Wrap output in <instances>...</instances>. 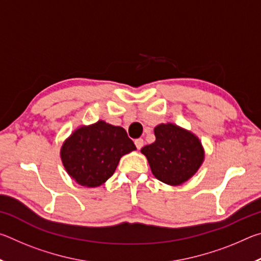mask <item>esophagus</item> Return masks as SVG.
Here are the masks:
<instances>
[{
    "label": "esophagus",
    "instance_id": "1",
    "mask_svg": "<svg viewBox=\"0 0 261 261\" xmlns=\"http://www.w3.org/2000/svg\"><path fill=\"white\" fill-rule=\"evenodd\" d=\"M135 145H136V147H137V148L140 149L141 147L144 146V139H141V138L136 139V140H135Z\"/></svg>",
    "mask_w": 261,
    "mask_h": 261
}]
</instances>
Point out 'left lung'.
Listing matches in <instances>:
<instances>
[{"instance_id": "obj_1", "label": "left lung", "mask_w": 261, "mask_h": 261, "mask_svg": "<svg viewBox=\"0 0 261 261\" xmlns=\"http://www.w3.org/2000/svg\"><path fill=\"white\" fill-rule=\"evenodd\" d=\"M155 141L141 148L153 175L161 182L179 185L197 173L204 161V148L192 132L167 123L154 129Z\"/></svg>"}]
</instances>
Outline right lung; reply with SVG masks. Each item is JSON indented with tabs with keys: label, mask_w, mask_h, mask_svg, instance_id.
Returning a JSON list of instances; mask_svg holds the SVG:
<instances>
[{
	"label": "right lung",
	"mask_w": 261,
	"mask_h": 261,
	"mask_svg": "<svg viewBox=\"0 0 261 261\" xmlns=\"http://www.w3.org/2000/svg\"><path fill=\"white\" fill-rule=\"evenodd\" d=\"M135 149L134 141L123 127L98 121L78 127L64 141L61 159L65 170L78 184L95 188L114 174L124 154Z\"/></svg>",
	"instance_id": "right-lung-1"
}]
</instances>
